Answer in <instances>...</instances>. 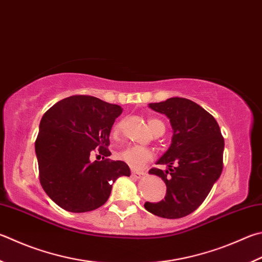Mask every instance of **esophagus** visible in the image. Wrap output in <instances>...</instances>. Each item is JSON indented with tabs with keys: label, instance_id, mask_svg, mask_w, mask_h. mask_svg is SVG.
I'll list each match as a JSON object with an SVG mask.
<instances>
[{
	"label": "esophagus",
	"instance_id": "esophagus-1",
	"mask_svg": "<svg viewBox=\"0 0 262 262\" xmlns=\"http://www.w3.org/2000/svg\"><path fill=\"white\" fill-rule=\"evenodd\" d=\"M132 177L134 178V179H136V180H141V179H143L145 177V174L143 172H137V170L135 172V170H133Z\"/></svg>",
	"mask_w": 262,
	"mask_h": 262
}]
</instances>
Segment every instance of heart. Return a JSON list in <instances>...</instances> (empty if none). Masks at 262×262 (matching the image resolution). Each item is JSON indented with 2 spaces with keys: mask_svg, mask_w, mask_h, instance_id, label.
I'll return each mask as SVG.
<instances>
[{
  "mask_svg": "<svg viewBox=\"0 0 262 262\" xmlns=\"http://www.w3.org/2000/svg\"><path fill=\"white\" fill-rule=\"evenodd\" d=\"M147 123H149V126L154 134L159 129H163V128L165 129L164 123L160 120H158V119L151 118L147 120ZM122 125H123L122 120L116 123L115 128H113L115 134H117V133L121 129ZM119 157H120V159L125 161L127 165H129L132 168L141 169L143 168L147 163H150V161L154 159V154H152L151 150L146 149V147L133 145V146L126 147L125 150H122L120 152V155H119Z\"/></svg>",
  "mask_w": 262,
  "mask_h": 262,
  "instance_id": "1",
  "label": "heart"
}]
</instances>
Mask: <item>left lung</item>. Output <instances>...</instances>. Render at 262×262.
Listing matches in <instances>:
<instances>
[{"instance_id": "obj_1", "label": "left lung", "mask_w": 262, "mask_h": 262, "mask_svg": "<svg viewBox=\"0 0 262 262\" xmlns=\"http://www.w3.org/2000/svg\"><path fill=\"white\" fill-rule=\"evenodd\" d=\"M149 106L169 118L174 133L169 149L157 163L168 169L149 170L166 183V197L144 207L165 219L187 216L202 205L220 178L225 140L214 117L190 99L172 97Z\"/></svg>"}]
</instances>
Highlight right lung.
Segmentation results:
<instances>
[{
	"mask_svg": "<svg viewBox=\"0 0 262 262\" xmlns=\"http://www.w3.org/2000/svg\"><path fill=\"white\" fill-rule=\"evenodd\" d=\"M121 106L88 95L61 99L47 111L35 141L39 178L46 193L65 211L83 213L106 203L119 177H129L123 161L111 156V128ZM97 151L101 162H90Z\"/></svg>",
	"mask_w": 262,
	"mask_h": 262,
	"instance_id": "add662e5",
	"label": "right lung"
}]
</instances>
